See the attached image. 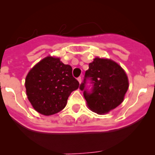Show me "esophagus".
I'll return each instance as SVG.
<instances>
[{
    "label": "esophagus",
    "mask_w": 155,
    "mask_h": 155,
    "mask_svg": "<svg viewBox=\"0 0 155 155\" xmlns=\"http://www.w3.org/2000/svg\"><path fill=\"white\" fill-rule=\"evenodd\" d=\"M77 80L79 81V83H81V82H82V77H81V76H79V77H78V78H77Z\"/></svg>",
    "instance_id": "1"
}]
</instances>
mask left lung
I'll use <instances>...</instances> for the list:
<instances>
[{"label": "left lung", "instance_id": "left-lung-1", "mask_svg": "<svg viewBox=\"0 0 155 155\" xmlns=\"http://www.w3.org/2000/svg\"><path fill=\"white\" fill-rule=\"evenodd\" d=\"M88 81L92 84L90 91L86 86ZM128 86L127 76L118 64L109 59L96 58L89 64L79 89L83 91L84 97L91 110L105 114L122 103Z\"/></svg>", "mask_w": 155, "mask_h": 155}]
</instances>
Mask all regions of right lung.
<instances>
[{
  "mask_svg": "<svg viewBox=\"0 0 155 155\" xmlns=\"http://www.w3.org/2000/svg\"><path fill=\"white\" fill-rule=\"evenodd\" d=\"M72 70L71 66L53 57L45 58L30 70L25 79L26 93L37 112L51 115L66 107L71 92L79 85Z\"/></svg>",
  "mask_w": 155,
  "mask_h": 155,
  "instance_id": "add662e5",
  "label": "right lung"
}]
</instances>
